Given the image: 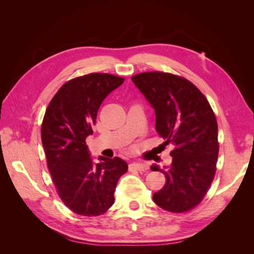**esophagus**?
Instances as JSON below:
<instances>
[{"label":"esophagus","mask_w":254,"mask_h":254,"mask_svg":"<svg viewBox=\"0 0 254 254\" xmlns=\"http://www.w3.org/2000/svg\"><path fill=\"white\" fill-rule=\"evenodd\" d=\"M129 171H137L140 173L143 172H147L148 171V165L146 163H142V162H135V163H131L129 165Z\"/></svg>","instance_id":"obj_1"}]
</instances>
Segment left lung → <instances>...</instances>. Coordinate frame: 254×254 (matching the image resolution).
<instances>
[{
	"label": "left lung",
	"instance_id": "left-lung-1",
	"mask_svg": "<svg viewBox=\"0 0 254 254\" xmlns=\"http://www.w3.org/2000/svg\"><path fill=\"white\" fill-rule=\"evenodd\" d=\"M131 79L155 109L158 134L174 146L170 166L150 167L166 179L153 201L168 212H188L201 202L216 173V117L201 91L181 76L144 72Z\"/></svg>",
	"mask_w": 254,
	"mask_h": 254
}]
</instances>
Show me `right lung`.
Masks as SVG:
<instances>
[{"label":"right lung","mask_w":254,"mask_h":254,"mask_svg":"<svg viewBox=\"0 0 254 254\" xmlns=\"http://www.w3.org/2000/svg\"><path fill=\"white\" fill-rule=\"evenodd\" d=\"M107 73H91L66 81L54 95L41 125L48 168L63 202L82 216H98L114 202L117 183L128 165L114 157L90 158L86 137L93 133L99 106L124 82Z\"/></svg>","instance_id":"1"}]
</instances>
